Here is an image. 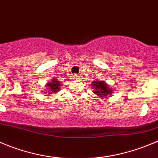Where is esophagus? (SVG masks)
I'll use <instances>...</instances> for the list:
<instances>
[{
  "mask_svg": "<svg viewBox=\"0 0 158 158\" xmlns=\"http://www.w3.org/2000/svg\"><path fill=\"white\" fill-rule=\"evenodd\" d=\"M73 79H76V80H77V78H78V76L77 74H73Z\"/></svg>",
  "mask_w": 158,
  "mask_h": 158,
  "instance_id": "1",
  "label": "esophagus"
}]
</instances>
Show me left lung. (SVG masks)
Instances as JSON below:
<instances>
[{
    "label": "left lung",
    "instance_id": "1",
    "mask_svg": "<svg viewBox=\"0 0 158 158\" xmlns=\"http://www.w3.org/2000/svg\"><path fill=\"white\" fill-rule=\"evenodd\" d=\"M92 88H94L93 92L98 97H102V98H109L112 93V87L109 86L105 81H94L92 82Z\"/></svg>",
    "mask_w": 158,
    "mask_h": 158
}]
</instances>
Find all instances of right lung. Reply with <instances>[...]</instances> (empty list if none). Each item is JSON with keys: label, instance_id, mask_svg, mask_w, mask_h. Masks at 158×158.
Instances as JSON below:
<instances>
[{"label": "right lung", "instance_id": "obj_1", "mask_svg": "<svg viewBox=\"0 0 158 158\" xmlns=\"http://www.w3.org/2000/svg\"><path fill=\"white\" fill-rule=\"evenodd\" d=\"M60 86H61V83L58 80H56V78H52V81L48 83L46 85V87H47V90L48 92H45V93H48V94H52V93H56L57 91H59L60 90ZM46 89V88H45Z\"/></svg>", "mask_w": 158, "mask_h": 158}]
</instances>
